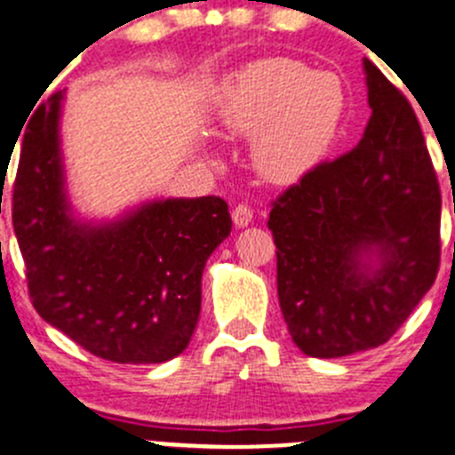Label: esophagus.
I'll return each mask as SVG.
<instances>
[{
  "label": "esophagus",
  "instance_id": "esophagus-1",
  "mask_svg": "<svg viewBox=\"0 0 455 455\" xmlns=\"http://www.w3.org/2000/svg\"><path fill=\"white\" fill-rule=\"evenodd\" d=\"M231 215H233V224H235V227H249L253 220V211L247 206V204H237V206L233 208Z\"/></svg>",
  "mask_w": 455,
  "mask_h": 455
}]
</instances>
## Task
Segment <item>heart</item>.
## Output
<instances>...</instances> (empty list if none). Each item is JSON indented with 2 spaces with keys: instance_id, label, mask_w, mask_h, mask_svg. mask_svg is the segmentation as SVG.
Returning <instances> with one entry per match:
<instances>
[{
  "instance_id": "obj_1",
  "label": "heart",
  "mask_w": 455,
  "mask_h": 455,
  "mask_svg": "<svg viewBox=\"0 0 455 455\" xmlns=\"http://www.w3.org/2000/svg\"><path fill=\"white\" fill-rule=\"evenodd\" d=\"M345 88L333 75H315L292 59L244 65L222 97V122L253 136V161L274 181H294L313 170L338 136Z\"/></svg>"
}]
</instances>
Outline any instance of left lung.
I'll use <instances>...</instances> for the list:
<instances>
[{"label": "left lung", "mask_w": 455, "mask_h": 455, "mask_svg": "<svg viewBox=\"0 0 455 455\" xmlns=\"http://www.w3.org/2000/svg\"><path fill=\"white\" fill-rule=\"evenodd\" d=\"M365 136L272 202L278 304L294 345L339 358L386 345L440 269V183L411 101L365 60ZM367 252L379 267L362 263Z\"/></svg>", "instance_id": "8db88e82"}]
</instances>
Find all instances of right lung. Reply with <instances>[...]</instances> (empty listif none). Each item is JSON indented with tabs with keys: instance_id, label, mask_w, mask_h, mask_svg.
<instances>
[{
	"instance_id": "obj_1",
	"label": "right lung",
	"mask_w": 455,
	"mask_h": 455,
	"mask_svg": "<svg viewBox=\"0 0 455 455\" xmlns=\"http://www.w3.org/2000/svg\"><path fill=\"white\" fill-rule=\"evenodd\" d=\"M60 100L47 97L28 120L11 188L31 304L97 358L165 363L197 326L204 265L231 233L228 204L165 199L106 227L75 222L60 170Z\"/></svg>"
}]
</instances>
